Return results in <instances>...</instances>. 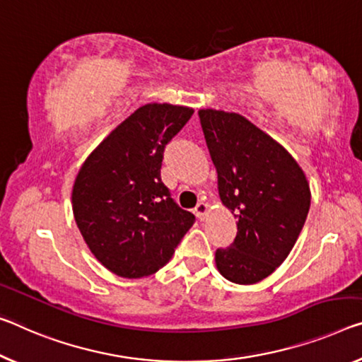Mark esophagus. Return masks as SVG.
I'll return each instance as SVG.
<instances>
[{
	"mask_svg": "<svg viewBox=\"0 0 362 362\" xmlns=\"http://www.w3.org/2000/svg\"><path fill=\"white\" fill-rule=\"evenodd\" d=\"M194 214H196L197 218L202 221L205 218V215H207V204L205 202H199L196 205V209H194Z\"/></svg>",
	"mask_w": 362,
	"mask_h": 362,
	"instance_id": "1",
	"label": "esophagus"
}]
</instances>
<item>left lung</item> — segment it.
<instances>
[{
  "instance_id": "left-lung-1",
  "label": "left lung",
  "mask_w": 362,
  "mask_h": 362,
  "mask_svg": "<svg viewBox=\"0 0 362 362\" xmlns=\"http://www.w3.org/2000/svg\"><path fill=\"white\" fill-rule=\"evenodd\" d=\"M205 142L218 175L221 202L238 218L216 269L226 280L252 285L288 257L308 218L310 189L285 147L238 113L199 110Z\"/></svg>"
}]
</instances>
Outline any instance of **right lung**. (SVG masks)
<instances>
[{
  "label": "right lung",
  "instance_id": "right-lung-1",
  "mask_svg": "<svg viewBox=\"0 0 362 362\" xmlns=\"http://www.w3.org/2000/svg\"><path fill=\"white\" fill-rule=\"evenodd\" d=\"M194 113L147 103L88 155L72 187V212L88 249L123 278H142L168 264L196 216L162 182L165 146Z\"/></svg>",
  "mask_w": 362,
  "mask_h": 362
}]
</instances>
